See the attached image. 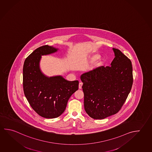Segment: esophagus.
<instances>
[{"instance_id":"esophagus-1","label":"esophagus","mask_w":152,"mask_h":152,"mask_svg":"<svg viewBox=\"0 0 152 152\" xmlns=\"http://www.w3.org/2000/svg\"><path fill=\"white\" fill-rule=\"evenodd\" d=\"M83 83H79V85H78V88L80 89H81L82 88V87Z\"/></svg>"}]
</instances>
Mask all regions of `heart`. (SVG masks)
Segmentation results:
<instances>
[{"label":"heart","instance_id":"obj_1","mask_svg":"<svg viewBox=\"0 0 152 152\" xmlns=\"http://www.w3.org/2000/svg\"><path fill=\"white\" fill-rule=\"evenodd\" d=\"M100 56L98 54H95L93 56L91 57L90 59L92 60H96V62H95V66H99L100 65L102 64V60L101 59V58H99Z\"/></svg>","mask_w":152,"mask_h":152}]
</instances>
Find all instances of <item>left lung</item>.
Returning a JSON list of instances; mask_svg holds the SVG:
<instances>
[{
  "instance_id": "8db88e82",
  "label": "left lung",
  "mask_w": 152,
  "mask_h": 152,
  "mask_svg": "<svg viewBox=\"0 0 152 152\" xmlns=\"http://www.w3.org/2000/svg\"><path fill=\"white\" fill-rule=\"evenodd\" d=\"M111 66L98 67L80 76L85 112L91 118L102 120L115 114L125 102L133 83L130 60L113 48Z\"/></svg>"
}]
</instances>
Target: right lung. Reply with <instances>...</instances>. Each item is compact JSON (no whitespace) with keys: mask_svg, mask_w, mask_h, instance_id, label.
Masks as SVG:
<instances>
[{"mask_svg":"<svg viewBox=\"0 0 152 152\" xmlns=\"http://www.w3.org/2000/svg\"><path fill=\"white\" fill-rule=\"evenodd\" d=\"M58 50L48 45L38 48L25 60L23 68L24 95L32 109L46 118L60 116L70 97L78 89V80L69 81L61 76L48 77L41 71L42 56Z\"/></svg>","mask_w":152,"mask_h":152,"instance_id":"1","label":"right lung"}]
</instances>
